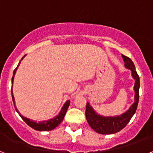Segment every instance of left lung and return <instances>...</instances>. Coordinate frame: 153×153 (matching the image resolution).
<instances>
[{
    "label": "left lung",
    "instance_id": "left-lung-1",
    "mask_svg": "<svg viewBox=\"0 0 153 153\" xmlns=\"http://www.w3.org/2000/svg\"><path fill=\"white\" fill-rule=\"evenodd\" d=\"M123 58L125 67L131 70L132 78L135 79L134 85V102L131 105L128 110L124 113L114 117H104L98 114L93 109L88 102H86V117L89 125L92 129L100 134H113L122 130L128 124L129 120L135 114L139 102V90H140V76L136 71V67L130 58L122 55Z\"/></svg>",
    "mask_w": 153,
    "mask_h": 153
}]
</instances>
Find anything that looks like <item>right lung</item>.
I'll return each instance as SVG.
<instances>
[{"instance_id":"obj_1","label":"right lung","mask_w":153,"mask_h":153,"mask_svg":"<svg viewBox=\"0 0 153 153\" xmlns=\"http://www.w3.org/2000/svg\"><path fill=\"white\" fill-rule=\"evenodd\" d=\"M26 56V55H24V56L22 57L21 60L24 59V56ZM21 60H20L19 62L18 65H17V67H16V69L13 70V76H12V86H13V79H14V76H15L16 72H17V70L18 68L19 65L21 63ZM11 94H12V100H13V105H14V107H15L16 111L17 112L19 115H20V117L22 118V120H24V122L26 123L29 126H30L31 128H33V129L35 130H37V131H50V130H52L54 128H56V126L60 125V123L63 121V118L65 117V114L67 113V109H68L69 106H70V100H67V102H65L64 105L62 107L61 110L60 112L59 113V114L57 116H56L55 117L52 119H50V120H44V121H40L39 123H36V121H33L32 120H30V119L27 118V117H24V116L21 114V113L18 111V109H17L15 106V100H14V97H13V90H11Z\"/></svg>"}]
</instances>
